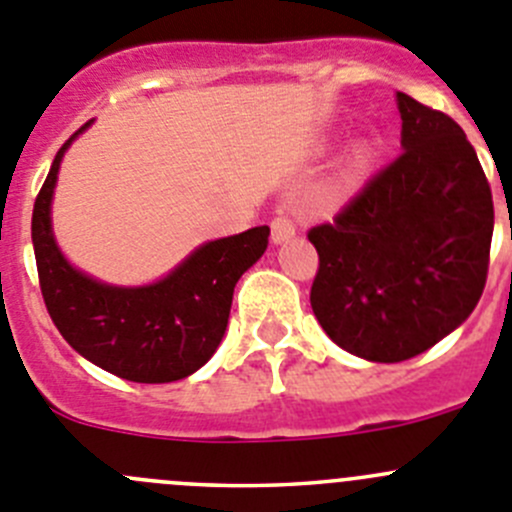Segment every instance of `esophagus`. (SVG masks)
<instances>
[{"instance_id":"obj_1","label":"esophagus","mask_w":512,"mask_h":512,"mask_svg":"<svg viewBox=\"0 0 512 512\" xmlns=\"http://www.w3.org/2000/svg\"><path fill=\"white\" fill-rule=\"evenodd\" d=\"M272 242H288L290 237H295V232H298V227H295L293 217H290L285 209H278V214L272 217Z\"/></svg>"}]
</instances>
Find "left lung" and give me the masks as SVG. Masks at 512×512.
Instances as JSON below:
<instances>
[{"label":"left lung","instance_id":"left-lung-1","mask_svg":"<svg viewBox=\"0 0 512 512\" xmlns=\"http://www.w3.org/2000/svg\"><path fill=\"white\" fill-rule=\"evenodd\" d=\"M401 151L308 232L310 305L333 343L376 364L419 356L475 310L487 280L493 194L447 113L396 93Z\"/></svg>","mask_w":512,"mask_h":512}]
</instances>
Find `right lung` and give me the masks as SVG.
I'll list each match as a JSON object with an SVG mask.
<instances>
[{
    "label": "right lung",
    "mask_w": 512,
    "mask_h": 512,
    "mask_svg": "<svg viewBox=\"0 0 512 512\" xmlns=\"http://www.w3.org/2000/svg\"><path fill=\"white\" fill-rule=\"evenodd\" d=\"M88 126L62 143L32 209V245L47 313L62 338L108 374L138 384L179 381L217 351L234 285L267 250L270 227L207 242L154 285L116 288L88 278L62 257L50 224L60 161Z\"/></svg>",
    "instance_id": "add662e5"
}]
</instances>
